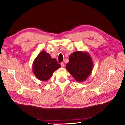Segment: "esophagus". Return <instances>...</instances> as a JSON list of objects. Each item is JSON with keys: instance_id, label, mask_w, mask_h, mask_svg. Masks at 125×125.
<instances>
[{"instance_id": "esophagus-1", "label": "esophagus", "mask_w": 125, "mask_h": 125, "mask_svg": "<svg viewBox=\"0 0 125 125\" xmlns=\"http://www.w3.org/2000/svg\"><path fill=\"white\" fill-rule=\"evenodd\" d=\"M61 67H62V68L64 67V63H63V62L61 63Z\"/></svg>"}]
</instances>
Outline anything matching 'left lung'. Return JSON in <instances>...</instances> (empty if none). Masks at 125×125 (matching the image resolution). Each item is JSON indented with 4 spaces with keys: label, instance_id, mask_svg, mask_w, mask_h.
Segmentation results:
<instances>
[{
    "label": "left lung",
    "instance_id": "1",
    "mask_svg": "<svg viewBox=\"0 0 125 125\" xmlns=\"http://www.w3.org/2000/svg\"><path fill=\"white\" fill-rule=\"evenodd\" d=\"M93 62L91 56L87 52L77 51L69 56V61L66 69L78 82L85 81L91 74Z\"/></svg>",
    "mask_w": 125,
    "mask_h": 125
}]
</instances>
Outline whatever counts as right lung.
<instances>
[{"label": "right lung", "mask_w": 125, "mask_h": 125, "mask_svg": "<svg viewBox=\"0 0 125 125\" xmlns=\"http://www.w3.org/2000/svg\"><path fill=\"white\" fill-rule=\"evenodd\" d=\"M61 67L55 58H52L48 53L42 50L34 60L33 71L37 78L42 81H47L54 71Z\"/></svg>", "instance_id": "1"}]
</instances>
